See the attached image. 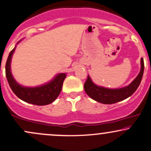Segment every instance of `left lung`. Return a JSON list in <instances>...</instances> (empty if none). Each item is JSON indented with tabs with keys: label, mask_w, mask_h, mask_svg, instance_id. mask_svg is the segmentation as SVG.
I'll return each mask as SVG.
<instances>
[{
	"label": "left lung",
	"mask_w": 151,
	"mask_h": 151,
	"mask_svg": "<svg viewBox=\"0 0 151 151\" xmlns=\"http://www.w3.org/2000/svg\"><path fill=\"white\" fill-rule=\"evenodd\" d=\"M143 71H144V62L143 58H141V70L139 75L127 86L121 88H107L99 86L95 84L88 76L86 83L84 84V89L87 95L94 100L102 104H111L120 102L128 98L134 93L141 83Z\"/></svg>",
	"instance_id": "8db88e82"
}]
</instances>
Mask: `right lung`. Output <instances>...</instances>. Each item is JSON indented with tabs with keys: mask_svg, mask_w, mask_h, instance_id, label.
<instances>
[{
	"mask_svg": "<svg viewBox=\"0 0 151 151\" xmlns=\"http://www.w3.org/2000/svg\"><path fill=\"white\" fill-rule=\"evenodd\" d=\"M20 41H19L17 44ZM16 46L17 45H15V48L9 54L5 64V75L12 92L20 100L35 105H47L53 102L61 93L66 73H58L49 82L39 86L26 87L19 84L12 75L10 68L12 55L15 52Z\"/></svg>",
	"mask_w": 151,
	"mask_h": 151,
	"instance_id": "right-lung-1",
	"label": "right lung"
}]
</instances>
